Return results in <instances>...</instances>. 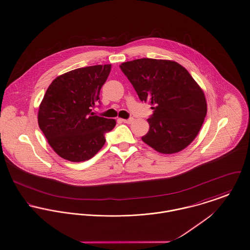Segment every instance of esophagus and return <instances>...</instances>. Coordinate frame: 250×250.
<instances>
[{"label": "esophagus", "mask_w": 250, "mask_h": 250, "mask_svg": "<svg viewBox=\"0 0 250 250\" xmlns=\"http://www.w3.org/2000/svg\"><path fill=\"white\" fill-rule=\"evenodd\" d=\"M122 122L127 123V124H131L134 122V118H129V119H122Z\"/></svg>", "instance_id": "esophagus-1"}]
</instances>
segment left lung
<instances>
[{
  "label": "left lung",
  "instance_id": "left-lung-1",
  "mask_svg": "<svg viewBox=\"0 0 250 250\" xmlns=\"http://www.w3.org/2000/svg\"><path fill=\"white\" fill-rule=\"evenodd\" d=\"M141 101L154 113L141 139L161 154L185 149L198 136L207 113L205 93L188 70L172 60L141 58L120 65Z\"/></svg>",
  "mask_w": 250,
  "mask_h": 250
}]
</instances>
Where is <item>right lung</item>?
I'll list each match as a JSON object with an SVG mask.
<instances>
[{"label":"right lung","mask_w":250,"mask_h":250,"mask_svg":"<svg viewBox=\"0 0 250 250\" xmlns=\"http://www.w3.org/2000/svg\"><path fill=\"white\" fill-rule=\"evenodd\" d=\"M111 64L76 68L56 77L39 106L38 124L48 144L62 159L81 162L91 159L106 142L114 119L94 115L101 87Z\"/></svg>","instance_id":"add662e5"}]
</instances>
